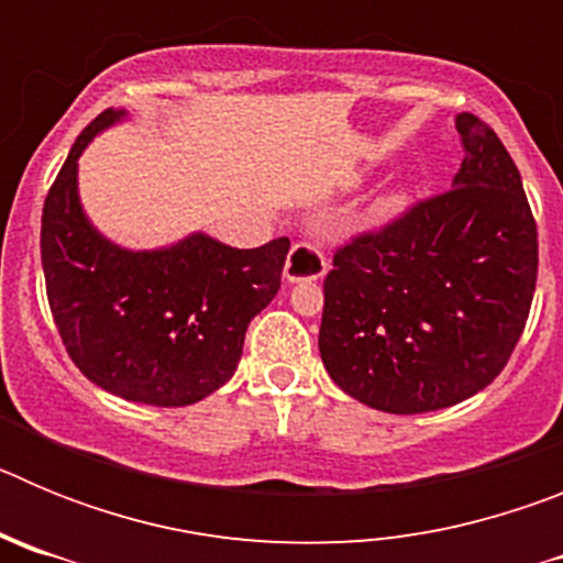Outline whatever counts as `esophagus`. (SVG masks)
<instances>
[{
    "mask_svg": "<svg viewBox=\"0 0 563 563\" xmlns=\"http://www.w3.org/2000/svg\"><path fill=\"white\" fill-rule=\"evenodd\" d=\"M327 256L316 242H296L285 262L287 282H316L327 273Z\"/></svg>",
    "mask_w": 563,
    "mask_h": 563,
    "instance_id": "esophagus-1",
    "label": "esophagus"
}]
</instances>
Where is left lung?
I'll list each match as a JSON object with an SVG mask.
<instances>
[{
	"mask_svg": "<svg viewBox=\"0 0 563 563\" xmlns=\"http://www.w3.org/2000/svg\"><path fill=\"white\" fill-rule=\"evenodd\" d=\"M449 191L355 233L324 278L318 350L343 391L389 415L474 397L514 355L533 305L539 231L519 168L476 114Z\"/></svg>",
	"mask_w": 563,
	"mask_h": 563,
	"instance_id": "left-lung-1",
	"label": "left lung"
}]
</instances>
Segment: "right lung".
<instances>
[{
  "instance_id": "add662e5",
  "label": "right lung",
  "mask_w": 563,
  "mask_h": 563,
  "mask_svg": "<svg viewBox=\"0 0 563 563\" xmlns=\"http://www.w3.org/2000/svg\"><path fill=\"white\" fill-rule=\"evenodd\" d=\"M123 112L107 109L69 148L42 211V265L53 321L89 380L146 406H191L231 380L251 318L282 287L290 239L239 251L194 233L132 253L89 225L76 172L87 143Z\"/></svg>"
}]
</instances>
